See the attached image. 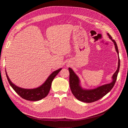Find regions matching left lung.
<instances>
[{
  "instance_id": "obj_1",
  "label": "left lung",
  "mask_w": 128,
  "mask_h": 128,
  "mask_svg": "<svg viewBox=\"0 0 128 128\" xmlns=\"http://www.w3.org/2000/svg\"><path fill=\"white\" fill-rule=\"evenodd\" d=\"M110 39L113 42L115 47L116 51L118 55V50L115 41L112 39V37L109 34H107ZM120 60L118 56V67L116 71L113 75V81L110 84H104V86H99L97 88L92 89V90H84L80 86V80L78 76H77L75 72L70 68H69V85L71 91L73 95L75 97L80 101L84 102L90 103L99 100L102 98L109 92L112 88H113L114 84L116 82L118 75V72L120 69Z\"/></svg>"
}]
</instances>
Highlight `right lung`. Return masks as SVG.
<instances>
[{"label": "right lung", "instance_id": "obj_1", "mask_svg": "<svg viewBox=\"0 0 128 128\" xmlns=\"http://www.w3.org/2000/svg\"><path fill=\"white\" fill-rule=\"evenodd\" d=\"M61 69H62L60 68L53 72L42 86L37 88L33 89L22 88L15 86L10 80L8 75H7L6 72V74L7 78L8 80L10 86L21 97L24 99L30 100V101H38V100H41L42 99L44 98L48 95L51 87V84L53 79L54 78V77Z\"/></svg>", "mask_w": 128, "mask_h": 128}]
</instances>
